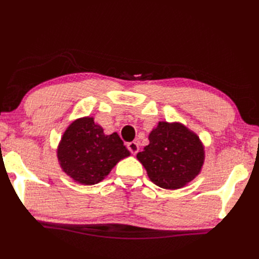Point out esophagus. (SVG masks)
<instances>
[{
  "label": "esophagus",
  "mask_w": 259,
  "mask_h": 259,
  "mask_svg": "<svg viewBox=\"0 0 259 259\" xmlns=\"http://www.w3.org/2000/svg\"><path fill=\"white\" fill-rule=\"evenodd\" d=\"M126 147H128L129 151L133 153V155H136L137 152L139 151V144L137 141H133V142H129L128 145H126Z\"/></svg>",
  "instance_id": "1"
}]
</instances>
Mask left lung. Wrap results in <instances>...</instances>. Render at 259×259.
Instances as JSON below:
<instances>
[{
	"mask_svg": "<svg viewBox=\"0 0 259 259\" xmlns=\"http://www.w3.org/2000/svg\"><path fill=\"white\" fill-rule=\"evenodd\" d=\"M137 159L153 184L176 190L199 175L205 148L199 137L183 123L159 121L149 134V145L138 152Z\"/></svg>",
	"mask_w": 259,
	"mask_h": 259,
	"instance_id": "obj_1",
	"label": "left lung"
}]
</instances>
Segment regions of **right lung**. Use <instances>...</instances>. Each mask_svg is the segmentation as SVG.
I'll return each instance as SVG.
<instances>
[{
	"instance_id": "1",
	"label": "right lung",
	"mask_w": 259,
	"mask_h": 259,
	"mask_svg": "<svg viewBox=\"0 0 259 259\" xmlns=\"http://www.w3.org/2000/svg\"><path fill=\"white\" fill-rule=\"evenodd\" d=\"M60 167L75 183H100L121 159L130 156L117 133L106 135L92 117L74 120L64 131L57 149Z\"/></svg>"
}]
</instances>
